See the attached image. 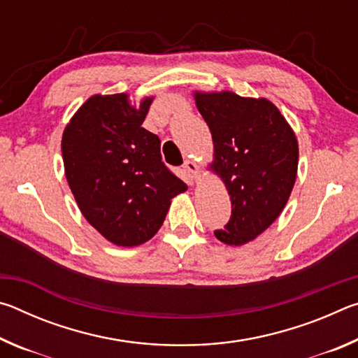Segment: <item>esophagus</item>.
Returning <instances> with one entry per match:
<instances>
[{
    "label": "esophagus",
    "instance_id": "1",
    "mask_svg": "<svg viewBox=\"0 0 358 358\" xmlns=\"http://www.w3.org/2000/svg\"><path fill=\"white\" fill-rule=\"evenodd\" d=\"M183 167H185V171L191 175L192 180H197L199 177H201V172H199V166L192 159H186Z\"/></svg>",
    "mask_w": 358,
    "mask_h": 358
}]
</instances>
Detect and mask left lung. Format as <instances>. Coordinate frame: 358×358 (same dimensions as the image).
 Segmentation results:
<instances>
[{"label": "left lung", "instance_id": "1", "mask_svg": "<svg viewBox=\"0 0 358 358\" xmlns=\"http://www.w3.org/2000/svg\"><path fill=\"white\" fill-rule=\"evenodd\" d=\"M196 104L213 137L211 167L232 203L229 222L215 235L226 245H245L268 229L287 203L299 143L286 118L266 99L196 93Z\"/></svg>", "mask_w": 358, "mask_h": 358}]
</instances>
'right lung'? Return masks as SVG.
I'll return each instance as SVG.
<instances>
[{
  "mask_svg": "<svg viewBox=\"0 0 358 358\" xmlns=\"http://www.w3.org/2000/svg\"><path fill=\"white\" fill-rule=\"evenodd\" d=\"M151 99L126 94L90 98L66 126L62 151L78 208L101 235L137 246L159 230L171 199L187 186L161 157V141L142 128Z\"/></svg>",
  "mask_w": 358,
  "mask_h": 358,
  "instance_id": "right-lung-1",
  "label": "right lung"
}]
</instances>
